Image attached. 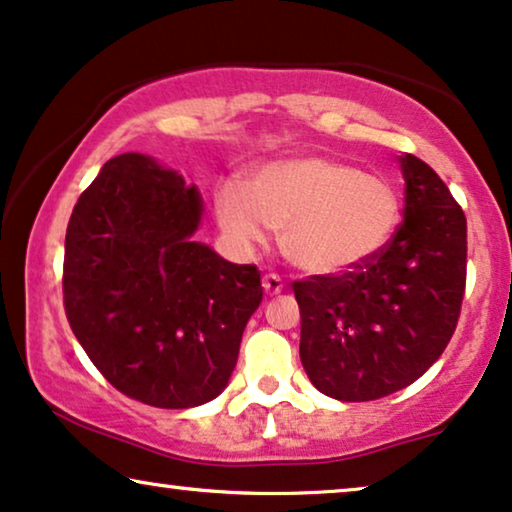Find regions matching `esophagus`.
<instances>
[{
	"instance_id": "34e87169",
	"label": "esophagus",
	"mask_w": 512,
	"mask_h": 512,
	"mask_svg": "<svg viewBox=\"0 0 512 512\" xmlns=\"http://www.w3.org/2000/svg\"><path fill=\"white\" fill-rule=\"evenodd\" d=\"M262 287H264V292L269 294V297H273V294L283 292L285 283H283V278L276 276V273H266V276L262 278Z\"/></svg>"
}]
</instances>
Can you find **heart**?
I'll return each instance as SVG.
<instances>
[{
	"label": "heart",
	"instance_id": "1",
	"mask_svg": "<svg viewBox=\"0 0 512 512\" xmlns=\"http://www.w3.org/2000/svg\"><path fill=\"white\" fill-rule=\"evenodd\" d=\"M215 218L234 246L257 248L280 232L287 262L313 276H343L390 246L401 194L390 178L329 155H299L259 167L246 190H215Z\"/></svg>",
	"mask_w": 512,
	"mask_h": 512
}]
</instances>
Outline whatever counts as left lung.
I'll return each instance as SVG.
<instances>
[{"instance_id": "left-lung-1", "label": "left lung", "mask_w": 512, "mask_h": 512, "mask_svg": "<svg viewBox=\"0 0 512 512\" xmlns=\"http://www.w3.org/2000/svg\"><path fill=\"white\" fill-rule=\"evenodd\" d=\"M403 222L383 253L292 290L301 364L338 401L383 399L415 383L455 334L466 290V215L427 162L399 157Z\"/></svg>"}]
</instances>
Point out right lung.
Returning <instances> with one entry per match:
<instances>
[{"label":"right lung","mask_w":512,"mask_h":512,"mask_svg":"<svg viewBox=\"0 0 512 512\" xmlns=\"http://www.w3.org/2000/svg\"><path fill=\"white\" fill-rule=\"evenodd\" d=\"M201 197L153 157L109 160L69 218L64 311L115 390L155 408H192L225 390L262 301L255 264L192 241Z\"/></svg>","instance_id":"1"}]
</instances>
